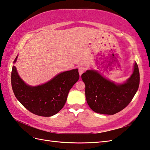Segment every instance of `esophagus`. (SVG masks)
<instances>
[{
  "label": "esophagus",
  "instance_id": "1",
  "mask_svg": "<svg viewBox=\"0 0 150 150\" xmlns=\"http://www.w3.org/2000/svg\"><path fill=\"white\" fill-rule=\"evenodd\" d=\"M85 71V68L84 67H80V68H79V75H81L82 73H83Z\"/></svg>",
  "mask_w": 150,
  "mask_h": 150
}]
</instances>
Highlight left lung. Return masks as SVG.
Wrapping results in <instances>:
<instances>
[{
    "instance_id": "left-lung-1",
    "label": "left lung",
    "mask_w": 150,
    "mask_h": 150,
    "mask_svg": "<svg viewBox=\"0 0 150 150\" xmlns=\"http://www.w3.org/2000/svg\"><path fill=\"white\" fill-rule=\"evenodd\" d=\"M81 78L86 86L89 106L95 112L104 115L115 114L128 106L137 91L140 82L136 62L132 75L123 83H115L94 69L87 70Z\"/></svg>"
}]
</instances>
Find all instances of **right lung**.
<instances>
[{"mask_svg": "<svg viewBox=\"0 0 150 150\" xmlns=\"http://www.w3.org/2000/svg\"><path fill=\"white\" fill-rule=\"evenodd\" d=\"M18 55L13 63L17 62ZM11 86L15 96L30 112L42 117L57 114L64 106L68 95L79 79L78 69L59 73L50 81L32 86L20 77L16 67L13 66Z\"/></svg>", "mask_w": 150, "mask_h": 150, "instance_id": "add662e5", "label": "right lung"}]
</instances>
